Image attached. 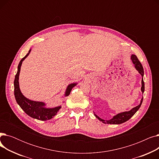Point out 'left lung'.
<instances>
[{"instance_id": "8db88e82", "label": "left lung", "mask_w": 159, "mask_h": 159, "mask_svg": "<svg viewBox=\"0 0 159 159\" xmlns=\"http://www.w3.org/2000/svg\"><path fill=\"white\" fill-rule=\"evenodd\" d=\"M131 59L135 66V69L139 71V73L142 76V87H141V91L143 93H144V80H143V77H144V69L143 67L142 66L141 63L140 62V61H139L138 58L137 57V56L135 55H132L131 56ZM143 98H141L140 101V103L139 105H138L137 106L132 108V109L130 111H124V112H122L120 113H118L117 115H115L113 117L109 120H103L102 119H101L95 113H94L95 116H96V118H97L100 121H102L103 123L104 124H120L122 123H124L125 122L128 121L131 117L134 115V114L139 110V109L140 108L142 102H143Z\"/></svg>"}]
</instances>
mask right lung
I'll return each instance as SVG.
<instances>
[{"label":"right lung","instance_id":"obj_1","mask_svg":"<svg viewBox=\"0 0 159 159\" xmlns=\"http://www.w3.org/2000/svg\"><path fill=\"white\" fill-rule=\"evenodd\" d=\"M30 52L31 49H30V51L27 53V55L22 58L18 66L17 73H16L15 75L14 80V95L15 100L17 104L23 110V111L28 115L31 116V117L40 120H49L52 119L55 115H57L58 110L61 108V106H60L52 108L45 107V103L43 102L31 101V100L25 97L21 93L19 88V79L20 71V67L23 61L28 56ZM77 84V83H72V84H70L68 86L65 92L66 97L68 96L70 94L72 88Z\"/></svg>","mask_w":159,"mask_h":159}]
</instances>
